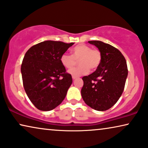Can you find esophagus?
Listing matches in <instances>:
<instances>
[{
	"label": "esophagus",
	"mask_w": 148,
	"mask_h": 148,
	"mask_svg": "<svg viewBox=\"0 0 148 148\" xmlns=\"http://www.w3.org/2000/svg\"><path fill=\"white\" fill-rule=\"evenodd\" d=\"M72 78H73V79H75L77 78V76H74V75H73V76H72Z\"/></svg>",
	"instance_id": "34e87169"
}]
</instances>
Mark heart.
I'll use <instances>...</instances> for the list:
<instances>
[{
    "label": "heart",
    "instance_id": "1",
    "mask_svg": "<svg viewBox=\"0 0 148 148\" xmlns=\"http://www.w3.org/2000/svg\"><path fill=\"white\" fill-rule=\"evenodd\" d=\"M101 58V53L98 50L92 49L87 44H80L71 50V55L62 54L60 56V62L65 68L71 69L79 60L80 66L69 71V73L72 75L78 77L88 73L90 69H96L100 65Z\"/></svg>",
    "mask_w": 148,
    "mask_h": 148
}]
</instances>
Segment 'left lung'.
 Returning a JSON list of instances; mask_svg holds the SVG:
<instances>
[{"mask_svg": "<svg viewBox=\"0 0 148 148\" xmlns=\"http://www.w3.org/2000/svg\"><path fill=\"white\" fill-rule=\"evenodd\" d=\"M101 53L100 65L93 73L82 77L83 100L98 111L108 110L116 104L125 88L128 69L122 53L114 46L98 40L88 41Z\"/></svg>", "mask_w": 148, "mask_h": 148, "instance_id": "8db88e82", "label": "left lung"}]
</instances>
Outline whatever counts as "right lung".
<instances>
[{"instance_id":"1","label":"right lung","mask_w":148,"mask_h":148,"mask_svg":"<svg viewBox=\"0 0 148 148\" xmlns=\"http://www.w3.org/2000/svg\"><path fill=\"white\" fill-rule=\"evenodd\" d=\"M73 44L47 40L26 52L21 68L23 87L39 110H51L65 98L73 80L60 62V56Z\"/></svg>"}]
</instances>
